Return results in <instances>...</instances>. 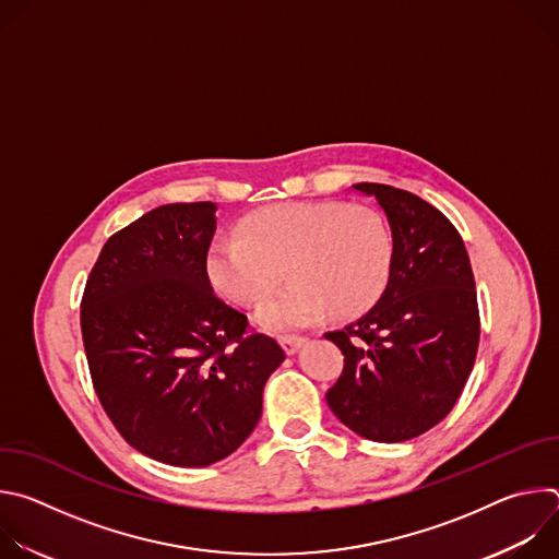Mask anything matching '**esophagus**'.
<instances>
[{"mask_svg": "<svg viewBox=\"0 0 559 559\" xmlns=\"http://www.w3.org/2000/svg\"><path fill=\"white\" fill-rule=\"evenodd\" d=\"M307 338L305 336H281V345L285 349V354H296L300 349V345H305Z\"/></svg>", "mask_w": 559, "mask_h": 559, "instance_id": "esophagus-1", "label": "esophagus"}]
</instances>
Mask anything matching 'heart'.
<instances>
[{"mask_svg": "<svg viewBox=\"0 0 559 559\" xmlns=\"http://www.w3.org/2000/svg\"><path fill=\"white\" fill-rule=\"evenodd\" d=\"M241 234H218L207 248L205 274L225 298L263 305L259 321L281 332L313 323L325 311L356 316L384 292L393 238L380 212L338 201H294L250 212Z\"/></svg>", "mask_w": 559, "mask_h": 559, "instance_id": "b5f03b06", "label": "heart"}]
</instances>
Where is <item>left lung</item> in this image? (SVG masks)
I'll return each instance as SVG.
<instances>
[{
    "mask_svg": "<svg viewBox=\"0 0 559 559\" xmlns=\"http://www.w3.org/2000/svg\"><path fill=\"white\" fill-rule=\"evenodd\" d=\"M376 199L393 238V265L378 302L325 334L345 356L328 391L334 416L373 442H405L455 405L480 343L475 281L462 236L420 197L356 183Z\"/></svg>",
    "mask_w": 559,
    "mask_h": 559,
    "instance_id": "1",
    "label": "left lung"
}]
</instances>
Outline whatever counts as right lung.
I'll return each mask as SVG.
<instances>
[{"label":"right lung","instance_id":"add662e5","mask_svg":"<svg viewBox=\"0 0 559 559\" xmlns=\"http://www.w3.org/2000/svg\"><path fill=\"white\" fill-rule=\"evenodd\" d=\"M216 205H162L108 238L84 289L82 336L95 391L123 440L173 466L241 447L263 386L285 360L248 332L205 274Z\"/></svg>","mask_w":559,"mask_h":559}]
</instances>
